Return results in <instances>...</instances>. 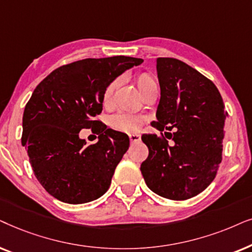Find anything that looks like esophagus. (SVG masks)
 Returning <instances> with one entry per match:
<instances>
[{"label": "esophagus", "mask_w": 252, "mask_h": 252, "mask_svg": "<svg viewBox=\"0 0 252 252\" xmlns=\"http://www.w3.org/2000/svg\"><path fill=\"white\" fill-rule=\"evenodd\" d=\"M129 138H130V142H131V143H137V142H139V140H140V136L137 135V133H130Z\"/></svg>", "instance_id": "esophagus-1"}]
</instances>
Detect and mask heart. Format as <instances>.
I'll return each mask as SVG.
<instances>
[{"instance_id": "1", "label": "heart", "mask_w": 252, "mask_h": 252, "mask_svg": "<svg viewBox=\"0 0 252 252\" xmlns=\"http://www.w3.org/2000/svg\"><path fill=\"white\" fill-rule=\"evenodd\" d=\"M137 86H138L140 93L145 92V90L149 87L151 84L154 83V80L151 78V77L147 75V73H140V75L137 76L136 78ZM117 84H119V80H112V82L108 83L105 87L102 92V105L103 106H109L110 102L113 100L114 91H115ZM110 126L114 130H117V131L122 132H137L139 131L140 128L144 124V117L140 115H137V114L128 113V112H121L117 113L115 115L110 117Z\"/></svg>"}]
</instances>
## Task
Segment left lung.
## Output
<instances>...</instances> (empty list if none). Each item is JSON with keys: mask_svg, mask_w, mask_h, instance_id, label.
Listing matches in <instances>:
<instances>
[{"mask_svg": "<svg viewBox=\"0 0 252 252\" xmlns=\"http://www.w3.org/2000/svg\"><path fill=\"white\" fill-rule=\"evenodd\" d=\"M157 72L161 96L157 120L151 124L161 136L143 135L149 157L140 170L153 192L186 200L205 190L217 176L228 114L212 80L187 63L158 58Z\"/></svg>", "mask_w": 252, "mask_h": 252, "instance_id": "obj_1", "label": "left lung"}]
</instances>
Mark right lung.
Segmentation results:
<instances>
[{
  "label": "right lung",
  "instance_id": "1",
  "mask_svg": "<svg viewBox=\"0 0 252 252\" xmlns=\"http://www.w3.org/2000/svg\"><path fill=\"white\" fill-rule=\"evenodd\" d=\"M142 59H85L49 73L33 91L23 115L22 144L45 190L69 204L92 202L108 190L129 149L126 133L95 120L106 85ZM82 128L99 135L95 144L79 138Z\"/></svg>",
  "mask_w": 252,
  "mask_h": 252
}]
</instances>
